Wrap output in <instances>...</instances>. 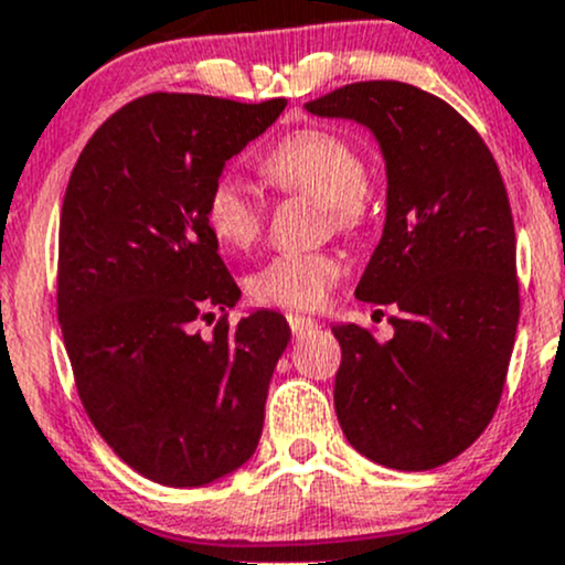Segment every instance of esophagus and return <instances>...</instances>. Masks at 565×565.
Wrapping results in <instances>:
<instances>
[{
	"instance_id": "esophagus-1",
	"label": "esophagus",
	"mask_w": 565,
	"mask_h": 565,
	"mask_svg": "<svg viewBox=\"0 0 565 565\" xmlns=\"http://www.w3.org/2000/svg\"><path fill=\"white\" fill-rule=\"evenodd\" d=\"M287 321H289V330H292L295 338H306V334H311L316 327H319L311 319V316H297V313L292 316V313H289Z\"/></svg>"
}]
</instances>
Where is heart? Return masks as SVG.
<instances>
[{
    "label": "heart",
    "instance_id": "1",
    "mask_svg": "<svg viewBox=\"0 0 565 565\" xmlns=\"http://www.w3.org/2000/svg\"><path fill=\"white\" fill-rule=\"evenodd\" d=\"M263 173L276 190L324 203L334 231L353 233L367 220V166L343 136L324 128L295 131L265 154ZM203 214L209 231L227 249H249L263 233V206L235 177L216 179ZM340 276L343 265L332 254H278L252 273L249 295L259 306L313 311Z\"/></svg>",
    "mask_w": 565,
    "mask_h": 565
}]
</instances>
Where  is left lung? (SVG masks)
<instances>
[{"label": "left lung", "instance_id": "left-lung-1", "mask_svg": "<svg viewBox=\"0 0 565 565\" xmlns=\"http://www.w3.org/2000/svg\"><path fill=\"white\" fill-rule=\"evenodd\" d=\"M306 109L362 122L386 160V225L356 297L399 313L386 343L364 327H332L340 429L381 467H443L491 424L518 332L504 179L480 134L415 85L351 83Z\"/></svg>", "mask_w": 565, "mask_h": 565}]
</instances>
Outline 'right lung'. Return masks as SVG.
Wrapping results in <instances>:
<instances>
[{"mask_svg": "<svg viewBox=\"0 0 565 565\" xmlns=\"http://www.w3.org/2000/svg\"><path fill=\"white\" fill-rule=\"evenodd\" d=\"M287 98L241 104L150 93L90 136L70 177L58 233V321L96 431L160 486L235 472L263 434L289 324L238 302L209 231L206 195L227 160L276 122ZM223 311L203 339L196 321Z\"/></svg>", "mask_w": 565, "mask_h": 565, "instance_id": "right-lung-1", "label": "right lung"}]
</instances>
